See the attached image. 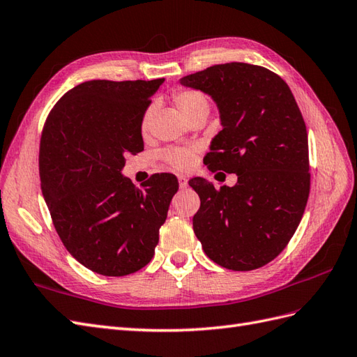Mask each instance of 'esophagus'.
<instances>
[{
    "mask_svg": "<svg viewBox=\"0 0 357 357\" xmlns=\"http://www.w3.org/2000/svg\"><path fill=\"white\" fill-rule=\"evenodd\" d=\"M188 185V179L185 176H179V188H185Z\"/></svg>",
    "mask_w": 357,
    "mask_h": 357,
    "instance_id": "34e87169",
    "label": "esophagus"
}]
</instances>
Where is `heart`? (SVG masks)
<instances>
[{"mask_svg":"<svg viewBox=\"0 0 357 357\" xmlns=\"http://www.w3.org/2000/svg\"><path fill=\"white\" fill-rule=\"evenodd\" d=\"M172 100L178 112L184 116L187 121L196 114H208L209 112V100L202 90L191 89V87H181L173 91ZM153 116V107H148L143 112L140 119V131L146 135L151 130V122ZM164 161H166L172 169L175 170H188L196 161V151L191 148H172L164 152Z\"/></svg>","mask_w":357,"mask_h":357,"instance_id":"b5f03b06","label":"heart"}]
</instances>
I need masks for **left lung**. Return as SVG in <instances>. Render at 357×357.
I'll use <instances>...</instances> for the list:
<instances>
[{
  "label": "left lung",
  "instance_id": "1",
  "mask_svg": "<svg viewBox=\"0 0 357 357\" xmlns=\"http://www.w3.org/2000/svg\"><path fill=\"white\" fill-rule=\"evenodd\" d=\"M211 95L223 130L204 162L238 176L215 188L190 179L200 197L193 229L204 252L234 271L264 267L287 248L303 217L310 190L307 131L288 84L249 63L214 65L181 78Z\"/></svg>",
  "mask_w": 357,
  "mask_h": 357
}]
</instances>
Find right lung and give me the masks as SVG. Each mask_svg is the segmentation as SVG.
I'll list each match as a JSON object with an SVG mask.
<instances>
[{
    "label": "right lung",
    "mask_w": 357,
    "mask_h": 357,
    "mask_svg": "<svg viewBox=\"0 0 357 357\" xmlns=\"http://www.w3.org/2000/svg\"><path fill=\"white\" fill-rule=\"evenodd\" d=\"M162 81H86L43 125L39 175L54 227L72 257L102 276L149 264L179 187L172 173L140 188L121 173L126 155L143 151L140 119Z\"/></svg>",
    "instance_id": "1"
}]
</instances>
